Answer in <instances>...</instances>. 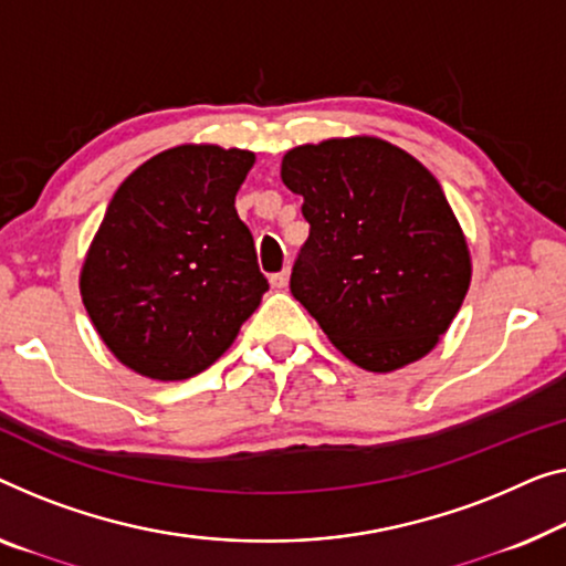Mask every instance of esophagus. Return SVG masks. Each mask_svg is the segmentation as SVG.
<instances>
[{"mask_svg": "<svg viewBox=\"0 0 566 566\" xmlns=\"http://www.w3.org/2000/svg\"><path fill=\"white\" fill-rule=\"evenodd\" d=\"M286 282H290V269H282V272L272 274V286H276V290H284Z\"/></svg>", "mask_w": 566, "mask_h": 566, "instance_id": "1", "label": "esophagus"}]
</instances>
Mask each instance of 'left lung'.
<instances>
[{
    "label": "left lung",
    "instance_id": "left-lung-1",
    "mask_svg": "<svg viewBox=\"0 0 566 566\" xmlns=\"http://www.w3.org/2000/svg\"><path fill=\"white\" fill-rule=\"evenodd\" d=\"M310 235L290 290L353 364L386 374L427 356L465 300L470 254L442 185L374 137L286 151Z\"/></svg>",
    "mask_w": 566,
    "mask_h": 566
}]
</instances>
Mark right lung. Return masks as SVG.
<instances>
[{
    "label": "right lung",
    "instance_id": "add662e5",
    "mask_svg": "<svg viewBox=\"0 0 566 566\" xmlns=\"http://www.w3.org/2000/svg\"><path fill=\"white\" fill-rule=\"evenodd\" d=\"M254 155L213 145L147 159L114 192L83 264L91 323L157 381L206 370L269 290L235 192Z\"/></svg>",
    "mask_w": 566,
    "mask_h": 566
}]
</instances>
